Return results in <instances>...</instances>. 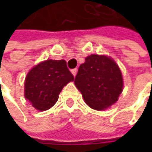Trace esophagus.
<instances>
[{
	"mask_svg": "<svg viewBox=\"0 0 152 152\" xmlns=\"http://www.w3.org/2000/svg\"><path fill=\"white\" fill-rule=\"evenodd\" d=\"M77 71H78V69H77V68H73V69L71 70V72H72V73H73V76H75V75L77 74Z\"/></svg>",
	"mask_w": 152,
	"mask_h": 152,
	"instance_id": "esophagus-1",
	"label": "esophagus"
}]
</instances>
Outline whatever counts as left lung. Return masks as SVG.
I'll use <instances>...</instances> for the list:
<instances>
[{"label": "left lung", "instance_id": "1", "mask_svg": "<svg viewBox=\"0 0 152 152\" xmlns=\"http://www.w3.org/2000/svg\"><path fill=\"white\" fill-rule=\"evenodd\" d=\"M85 60L74 84L90 107L105 110L116 103L123 91L122 73L115 61L107 56L92 54Z\"/></svg>", "mask_w": 152, "mask_h": 152}]
</instances>
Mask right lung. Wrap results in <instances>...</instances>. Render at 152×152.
<instances>
[{"mask_svg": "<svg viewBox=\"0 0 152 152\" xmlns=\"http://www.w3.org/2000/svg\"><path fill=\"white\" fill-rule=\"evenodd\" d=\"M73 79L65 60H46L27 74L24 96L35 109L45 111L55 105L62 88Z\"/></svg>", "mask_w": 152, "mask_h": 152, "instance_id": "1", "label": "right lung"}]
</instances>
